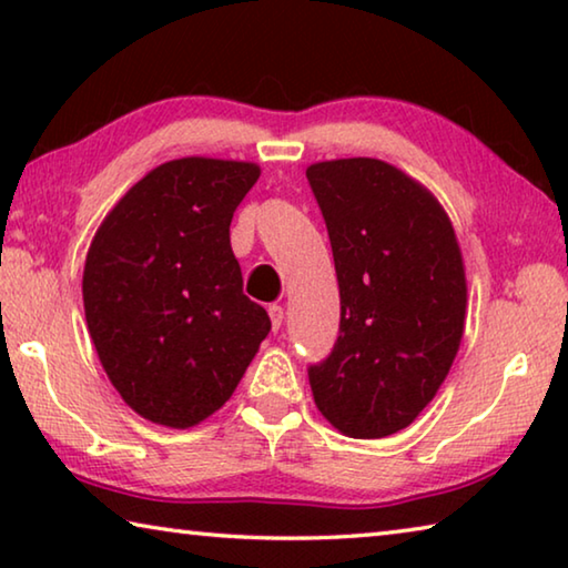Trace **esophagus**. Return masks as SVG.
<instances>
[{
	"mask_svg": "<svg viewBox=\"0 0 568 568\" xmlns=\"http://www.w3.org/2000/svg\"><path fill=\"white\" fill-rule=\"evenodd\" d=\"M267 315H271V323H273V331L277 333L283 328V318H285V313H283V305H277V303H273L271 307H267Z\"/></svg>",
	"mask_w": 568,
	"mask_h": 568,
	"instance_id": "esophagus-1",
	"label": "esophagus"
}]
</instances>
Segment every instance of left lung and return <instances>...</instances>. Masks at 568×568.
Segmentation results:
<instances>
[{
	"label": "left lung",
	"mask_w": 568,
	"mask_h": 568,
	"mask_svg": "<svg viewBox=\"0 0 568 568\" xmlns=\"http://www.w3.org/2000/svg\"><path fill=\"white\" fill-rule=\"evenodd\" d=\"M328 227L341 325L307 365L315 406L353 438L406 428L434 400L464 335L466 275L454 227L428 190L388 162L305 170Z\"/></svg>",
	"instance_id": "left-lung-1"
}]
</instances>
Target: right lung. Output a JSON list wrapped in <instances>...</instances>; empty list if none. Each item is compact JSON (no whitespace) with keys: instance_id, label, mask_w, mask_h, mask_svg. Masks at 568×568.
<instances>
[{"instance_id":"right-lung-1","label":"right lung","mask_w":568,"mask_h":568,"mask_svg":"<svg viewBox=\"0 0 568 568\" xmlns=\"http://www.w3.org/2000/svg\"><path fill=\"white\" fill-rule=\"evenodd\" d=\"M261 178L253 162L182 158L148 172L94 235L84 263L88 328L132 410L190 428L233 396L271 333L243 295L230 223Z\"/></svg>"}]
</instances>
